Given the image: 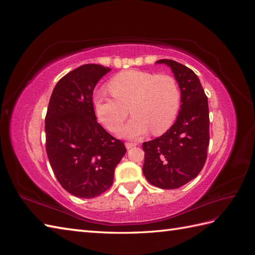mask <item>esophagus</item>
<instances>
[{"label":"esophagus","mask_w":255,"mask_h":255,"mask_svg":"<svg viewBox=\"0 0 255 255\" xmlns=\"http://www.w3.org/2000/svg\"><path fill=\"white\" fill-rule=\"evenodd\" d=\"M137 145V142H132V141H128V142H126V146H127V149H130V148H133V146H136Z\"/></svg>","instance_id":"1"}]
</instances>
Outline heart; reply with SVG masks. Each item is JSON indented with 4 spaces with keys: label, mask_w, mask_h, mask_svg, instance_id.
<instances>
[{
    "label": "heart",
    "mask_w": 255,
    "mask_h": 255,
    "mask_svg": "<svg viewBox=\"0 0 255 255\" xmlns=\"http://www.w3.org/2000/svg\"><path fill=\"white\" fill-rule=\"evenodd\" d=\"M107 87L113 97L96 94L92 98L94 111L111 132H117L132 113L133 118L120 130L122 137L137 138L150 128L154 134L163 133L170 128L180 109L179 85L169 74L123 71L115 75Z\"/></svg>",
    "instance_id": "1"
}]
</instances>
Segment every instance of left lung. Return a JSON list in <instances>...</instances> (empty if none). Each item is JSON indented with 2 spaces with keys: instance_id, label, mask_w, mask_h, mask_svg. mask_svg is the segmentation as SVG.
<instances>
[{
  "instance_id": "obj_1",
  "label": "left lung",
  "mask_w": 255,
  "mask_h": 255,
  "mask_svg": "<svg viewBox=\"0 0 255 255\" xmlns=\"http://www.w3.org/2000/svg\"><path fill=\"white\" fill-rule=\"evenodd\" d=\"M171 68L181 90V109L165 134L142 143V171L149 183L175 189L194 180L202 170L210 143L207 97L196 73L177 61L159 59Z\"/></svg>"
}]
</instances>
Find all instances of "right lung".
I'll use <instances>...</instances> for the list:
<instances>
[{
  "mask_svg": "<svg viewBox=\"0 0 255 255\" xmlns=\"http://www.w3.org/2000/svg\"><path fill=\"white\" fill-rule=\"evenodd\" d=\"M111 69L87 64L61 78L45 116V150L57 181L69 194L91 199L109 189L127 149L97 121L92 94Z\"/></svg>",
  "mask_w": 255,
  "mask_h": 255,
  "instance_id": "right-lung-1",
  "label": "right lung"
}]
</instances>
